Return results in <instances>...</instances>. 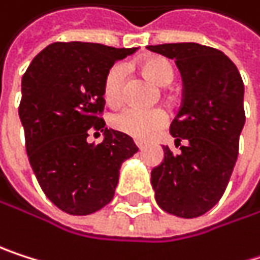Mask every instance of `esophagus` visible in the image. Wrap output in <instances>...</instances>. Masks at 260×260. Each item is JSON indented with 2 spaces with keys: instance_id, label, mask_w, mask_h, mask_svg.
<instances>
[{
  "instance_id": "34e87169",
  "label": "esophagus",
  "mask_w": 260,
  "mask_h": 260,
  "mask_svg": "<svg viewBox=\"0 0 260 260\" xmlns=\"http://www.w3.org/2000/svg\"><path fill=\"white\" fill-rule=\"evenodd\" d=\"M136 145H137V148H139L140 151L145 149V143H143V142H136Z\"/></svg>"
}]
</instances>
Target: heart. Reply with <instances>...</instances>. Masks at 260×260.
I'll return each instance as SVG.
<instances>
[{"mask_svg":"<svg viewBox=\"0 0 260 260\" xmlns=\"http://www.w3.org/2000/svg\"><path fill=\"white\" fill-rule=\"evenodd\" d=\"M143 73L151 77L157 85L166 86L174 79V68L171 62L160 56H152L142 60ZM124 65L115 63L112 65L103 80V97L108 105L117 106L123 100V85H124ZM168 114L161 108L142 109L129 106L111 117V126L115 131L126 134L137 140H148L157 131L166 124Z\"/></svg>","mask_w":260,"mask_h":260,"instance_id":"1","label":"heart"}]
</instances>
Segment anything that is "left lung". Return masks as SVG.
Here are the masks:
<instances>
[{"label":"left lung","instance_id":"1","mask_svg":"<svg viewBox=\"0 0 260 260\" xmlns=\"http://www.w3.org/2000/svg\"><path fill=\"white\" fill-rule=\"evenodd\" d=\"M174 59L183 77V103L171 123L180 154L163 146L165 158L151 172L157 204L180 218H198L224 195L245 123L244 82L219 50L195 44L148 45Z\"/></svg>","mask_w":260,"mask_h":260}]
</instances>
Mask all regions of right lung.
Instances as JSON below:
<instances>
[{
	"label": "right lung",
	"instance_id": "add662e5",
	"mask_svg": "<svg viewBox=\"0 0 260 260\" xmlns=\"http://www.w3.org/2000/svg\"><path fill=\"white\" fill-rule=\"evenodd\" d=\"M137 48L54 42L28 65L21 82L19 118L30 166L47 198L70 215H89L114 197L121 163L139 148L114 129L103 131V80L114 62ZM104 132L99 145L87 129Z\"/></svg>",
	"mask_w": 260,
	"mask_h": 260
}]
</instances>
